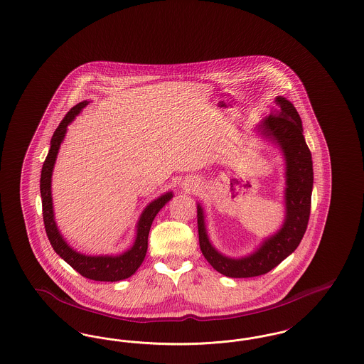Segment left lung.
Masks as SVG:
<instances>
[{"label":"left lung","mask_w":364,"mask_h":364,"mask_svg":"<svg viewBox=\"0 0 364 364\" xmlns=\"http://www.w3.org/2000/svg\"><path fill=\"white\" fill-rule=\"evenodd\" d=\"M277 110L260 122L258 131L278 144L285 158V220L276 235L263 240L259 248L245 258H228L208 240L203 208L198 205L199 245L208 263L226 277L248 278L266 274L289 257L301 242L311 210V151L303 136L301 119L287 98H276Z\"/></svg>","instance_id":"8db88e82"}]
</instances>
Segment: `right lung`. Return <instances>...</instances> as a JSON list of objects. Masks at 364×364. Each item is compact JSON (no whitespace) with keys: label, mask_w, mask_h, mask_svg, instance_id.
I'll return each instance as SVG.
<instances>
[{"label":"right lung","mask_w":364,"mask_h":364,"mask_svg":"<svg viewBox=\"0 0 364 364\" xmlns=\"http://www.w3.org/2000/svg\"><path fill=\"white\" fill-rule=\"evenodd\" d=\"M88 104L83 101L80 104L73 106L70 112L65 114L63 122L57 127V129L53 134L50 140V150L42 166L41 173V196H42V214H43V223L46 235L49 237V242L52 244L53 250L65 260L70 266H72L79 274L83 277L94 279V281H120L125 278L131 277L136 270L147 252V240H149V232L151 224L156 218L158 211L164 208L172 198V192H166L153 200L147 208L143 210L138 225H136V239L134 245L122 252L120 255H100V257H91L85 255L80 252H76L72 250L70 245L63 239L60 230L57 229L54 221V213H53L52 202V174L54 162L58 154L60 144L63 143L67 127L73 119L80 113V110Z\"/></svg>","instance_id":"add662e5"}]
</instances>
